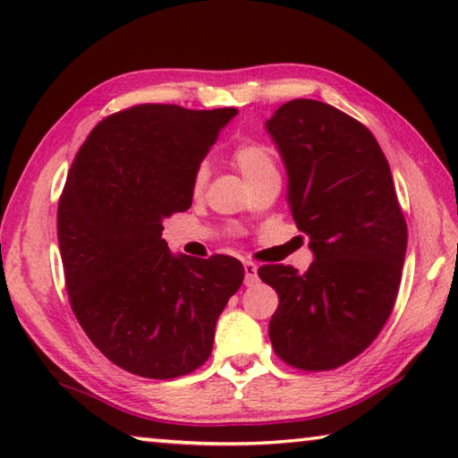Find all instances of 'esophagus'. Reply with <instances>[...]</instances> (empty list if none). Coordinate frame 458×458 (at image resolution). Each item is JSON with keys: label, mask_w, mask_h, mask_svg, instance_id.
<instances>
[{"label": "esophagus", "mask_w": 458, "mask_h": 458, "mask_svg": "<svg viewBox=\"0 0 458 458\" xmlns=\"http://www.w3.org/2000/svg\"><path fill=\"white\" fill-rule=\"evenodd\" d=\"M259 283V267L254 262H244V284L252 286Z\"/></svg>", "instance_id": "esophagus-1"}]
</instances>
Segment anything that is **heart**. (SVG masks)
<instances>
[{
	"instance_id": "obj_1",
	"label": "heart",
	"mask_w": 458,
	"mask_h": 458,
	"mask_svg": "<svg viewBox=\"0 0 458 458\" xmlns=\"http://www.w3.org/2000/svg\"><path fill=\"white\" fill-rule=\"evenodd\" d=\"M232 161L238 167V172L242 174L246 182L254 180L262 174L276 172L275 167V157L267 145L257 143V141H244L240 143L234 151H232ZM208 180V167L199 165L196 175H193V191L199 193L204 190Z\"/></svg>"
}]
</instances>
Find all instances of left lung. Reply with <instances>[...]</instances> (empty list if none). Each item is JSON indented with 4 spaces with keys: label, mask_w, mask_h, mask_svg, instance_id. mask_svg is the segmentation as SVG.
Segmentation results:
<instances>
[{
    "label": "left lung",
    "mask_w": 458,
    "mask_h": 458,
    "mask_svg": "<svg viewBox=\"0 0 458 458\" xmlns=\"http://www.w3.org/2000/svg\"><path fill=\"white\" fill-rule=\"evenodd\" d=\"M265 129L315 259L305 273L259 270L278 294L270 344L299 369L339 368L377 337L398 294L408 230L390 165L369 129L319 100H289Z\"/></svg>",
    "instance_id": "8db88e82"
}]
</instances>
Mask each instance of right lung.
I'll use <instances>...</instances> for the list:
<instances>
[{
  "instance_id": "add662e5",
  "label": "right lung",
  "mask_w": 458,
  "mask_h": 458,
  "mask_svg": "<svg viewBox=\"0 0 458 458\" xmlns=\"http://www.w3.org/2000/svg\"><path fill=\"white\" fill-rule=\"evenodd\" d=\"M236 108L137 105L90 131L58 204L72 311L105 358L169 379L212 353L216 321L244 281L242 262L175 254L164 220L185 212L193 175Z\"/></svg>"
}]
</instances>
